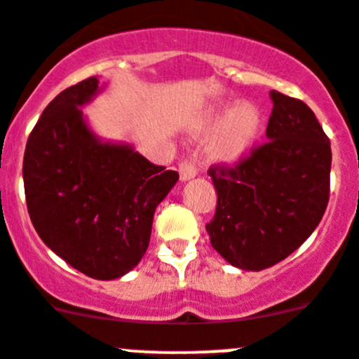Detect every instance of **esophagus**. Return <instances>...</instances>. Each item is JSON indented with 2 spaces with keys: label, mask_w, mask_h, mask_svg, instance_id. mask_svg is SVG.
Returning a JSON list of instances; mask_svg holds the SVG:
<instances>
[{
  "label": "esophagus",
  "mask_w": 359,
  "mask_h": 359,
  "mask_svg": "<svg viewBox=\"0 0 359 359\" xmlns=\"http://www.w3.org/2000/svg\"><path fill=\"white\" fill-rule=\"evenodd\" d=\"M179 172H180V179L191 180L198 175V166H196V163L193 159H184L182 163L179 164Z\"/></svg>",
  "instance_id": "obj_1"
}]
</instances>
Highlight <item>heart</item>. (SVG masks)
Here are the masks:
<instances>
[{
    "label": "heart",
    "mask_w": 359,
    "mask_h": 359,
    "mask_svg": "<svg viewBox=\"0 0 359 359\" xmlns=\"http://www.w3.org/2000/svg\"><path fill=\"white\" fill-rule=\"evenodd\" d=\"M262 111L251 102L226 104L209 122V133H217L212 152L217 159L239 161L251 152L262 133Z\"/></svg>",
    "instance_id": "b5f03b06"
}]
</instances>
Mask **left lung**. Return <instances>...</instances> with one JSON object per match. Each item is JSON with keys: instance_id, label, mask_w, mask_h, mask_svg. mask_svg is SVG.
<instances>
[{"instance_id": "8db88e82", "label": "left lung", "mask_w": 359, "mask_h": 359, "mask_svg": "<svg viewBox=\"0 0 359 359\" xmlns=\"http://www.w3.org/2000/svg\"><path fill=\"white\" fill-rule=\"evenodd\" d=\"M267 142L233 166L214 164L216 212L205 229L232 266L262 271L296 251L330 202L331 145L316 113L273 90Z\"/></svg>"}]
</instances>
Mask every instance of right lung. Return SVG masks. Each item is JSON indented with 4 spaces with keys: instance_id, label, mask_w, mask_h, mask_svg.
I'll return each instance as SVG.
<instances>
[{
    "instance_id": "1",
    "label": "right lung",
    "mask_w": 359,
    "mask_h": 359,
    "mask_svg": "<svg viewBox=\"0 0 359 359\" xmlns=\"http://www.w3.org/2000/svg\"><path fill=\"white\" fill-rule=\"evenodd\" d=\"M99 90L92 76L48 104L26 143L22 179L40 239L86 276L115 280L145 255L156 207L179 173L97 138L81 106Z\"/></svg>"
}]
</instances>
